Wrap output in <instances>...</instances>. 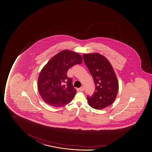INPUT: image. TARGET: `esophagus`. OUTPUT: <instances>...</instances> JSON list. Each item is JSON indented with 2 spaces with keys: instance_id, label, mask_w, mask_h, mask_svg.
<instances>
[{
  "instance_id": "34e87169",
  "label": "esophagus",
  "mask_w": 152,
  "mask_h": 152,
  "mask_svg": "<svg viewBox=\"0 0 152 152\" xmlns=\"http://www.w3.org/2000/svg\"><path fill=\"white\" fill-rule=\"evenodd\" d=\"M79 90H80L81 91H83L84 90V87L83 86H82V87H80V88H79Z\"/></svg>"
}]
</instances>
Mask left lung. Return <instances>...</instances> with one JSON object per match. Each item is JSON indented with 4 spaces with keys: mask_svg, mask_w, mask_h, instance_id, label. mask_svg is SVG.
Here are the masks:
<instances>
[{
    "mask_svg": "<svg viewBox=\"0 0 152 152\" xmlns=\"http://www.w3.org/2000/svg\"><path fill=\"white\" fill-rule=\"evenodd\" d=\"M84 63L95 84V91L87 96L88 104L96 110H102L112 104L116 99L119 83L114 70L105 56L99 53H84Z\"/></svg>",
    "mask_w": 152,
    "mask_h": 152,
    "instance_id": "left-lung-1",
    "label": "left lung"
}]
</instances>
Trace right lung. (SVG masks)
Segmentation results:
<instances>
[{
    "instance_id": "obj_1",
    "label": "right lung",
    "mask_w": 152,
    "mask_h": 152,
    "mask_svg": "<svg viewBox=\"0 0 152 152\" xmlns=\"http://www.w3.org/2000/svg\"><path fill=\"white\" fill-rule=\"evenodd\" d=\"M82 56L78 53L64 50L53 56L43 66L38 79V91L46 104L54 107L68 104L76 94L72 79L66 76L69 69L82 63ZM66 82V86L63 85Z\"/></svg>"
}]
</instances>
